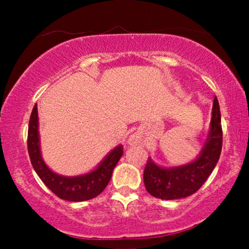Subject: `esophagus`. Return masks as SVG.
<instances>
[{
	"mask_svg": "<svg viewBox=\"0 0 249 249\" xmlns=\"http://www.w3.org/2000/svg\"><path fill=\"white\" fill-rule=\"evenodd\" d=\"M128 144L131 145V146H136V145H139L141 144V138H139L138 135H131L130 138L128 139Z\"/></svg>",
	"mask_w": 249,
	"mask_h": 249,
	"instance_id": "1",
	"label": "esophagus"
}]
</instances>
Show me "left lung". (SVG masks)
<instances>
[{
	"label": "left lung",
	"mask_w": 249,
	"mask_h": 249,
	"mask_svg": "<svg viewBox=\"0 0 249 249\" xmlns=\"http://www.w3.org/2000/svg\"><path fill=\"white\" fill-rule=\"evenodd\" d=\"M222 149L220 105L213 101L212 118L205 145L198 158L188 164L162 168L148 158L144 170V183L152 196L161 199L185 198L196 193L215 168Z\"/></svg>",
	"instance_id": "8db88e82"
}]
</instances>
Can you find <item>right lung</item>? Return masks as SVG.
Masks as SVG:
<instances>
[{
  "instance_id": "right-lung-1",
  "label": "right lung",
  "mask_w": 249,
  "mask_h": 249,
  "mask_svg": "<svg viewBox=\"0 0 249 249\" xmlns=\"http://www.w3.org/2000/svg\"><path fill=\"white\" fill-rule=\"evenodd\" d=\"M28 153L30 162L40 180L53 194L61 199L70 202H84L100 195L110 181L112 172L124 154L122 145L108 153L105 159L93 171L76 177H64L53 172L45 164L40 154L38 134V112L37 105L33 108L28 124Z\"/></svg>"
}]
</instances>
